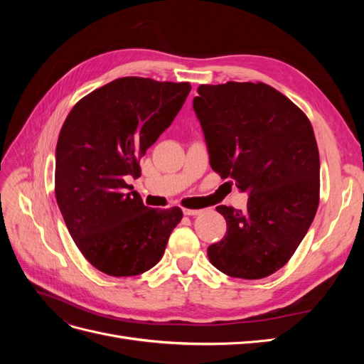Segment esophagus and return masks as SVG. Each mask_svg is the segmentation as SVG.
I'll use <instances>...</instances> for the list:
<instances>
[{"mask_svg": "<svg viewBox=\"0 0 364 364\" xmlns=\"http://www.w3.org/2000/svg\"><path fill=\"white\" fill-rule=\"evenodd\" d=\"M182 211H183L185 215H199V214L203 213L202 209H190V208H183Z\"/></svg>", "mask_w": 364, "mask_h": 364, "instance_id": "1", "label": "esophagus"}]
</instances>
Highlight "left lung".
Wrapping results in <instances>:
<instances>
[{
    "mask_svg": "<svg viewBox=\"0 0 364 364\" xmlns=\"http://www.w3.org/2000/svg\"><path fill=\"white\" fill-rule=\"evenodd\" d=\"M197 92L209 164L249 193L245 213L217 206L228 230L208 258L232 278H266L287 264L317 211L321 161L311 123L261 82L200 85Z\"/></svg>",
    "mask_w": 364,
    "mask_h": 364,
    "instance_id": "8db88e82",
    "label": "left lung"
}]
</instances>
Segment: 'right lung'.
Listing matches in <instances>:
<instances>
[{"label":"right lung","mask_w":364,"mask_h":364,"mask_svg":"<svg viewBox=\"0 0 364 364\" xmlns=\"http://www.w3.org/2000/svg\"><path fill=\"white\" fill-rule=\"evenodd\" d=\"M188 82L121 77L83 97L60 129L56 200L75 246L109 277H135L164 255L181 208L155 209L130 191L139 159L183 106Z\"/></svg>","instance_id":"obj_1"}]
</instances>
